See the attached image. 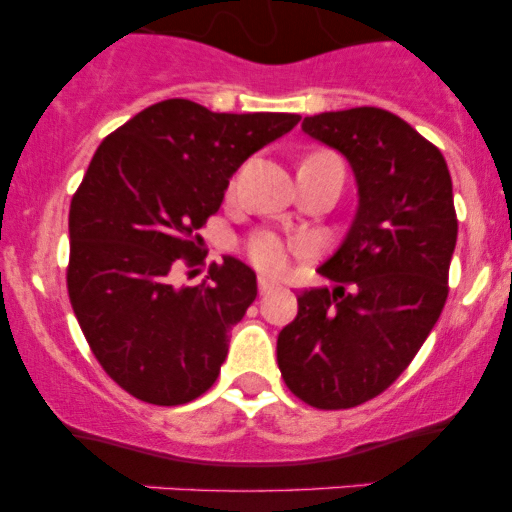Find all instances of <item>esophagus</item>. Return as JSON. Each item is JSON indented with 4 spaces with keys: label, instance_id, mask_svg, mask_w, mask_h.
Listing matches in <instances>:
<instances>
[{
    "label": "esophagus",
    "instance_id": "34e87169",
    "mask_svg": "<svg viewBox=\"0 0 512 512\" xmlns=\"http://www.w3.org/2000/svg\"><path fill=\"white\" fill-rule=\"evenodd\" d=\"M257 285H260V293H262V295L278 288V283H275V280H270V278H265V275H260V280H257Z\"/></svg>",
    "mask_w": 512,
    "mask_h": 512
}]
</instances>
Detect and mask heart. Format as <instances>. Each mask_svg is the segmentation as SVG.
Wrapping results in <instances>:
<instances>
[{
    "instance_id": "heart-1",
    "label": "heart",
    "mask_w": 512,
    "mask_h": 512,
    "mask_svg": "<svg viewBox=\"0 0 512 512\" xmlns=\"http://www.w3.org/2000/svg\"><path fill=\"white\" fill-rule=\"evenodd\" d=\"M305 250V242H288L275 232H257L250 242H247V255L255 262L260 270L265 272H283L288 267L290 255L293 252Z\"/></svg>"
}]
</instances>
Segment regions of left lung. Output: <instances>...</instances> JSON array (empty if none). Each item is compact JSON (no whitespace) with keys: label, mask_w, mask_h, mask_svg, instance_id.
<instances>
[{"label":"left lung","mask_w":512,"mask_h":512,"mask_svg":"<svg viewBox=\"0 0 512 512\" xmlns=\"http://www.w3.org/2000/svg\"><path fill=\"white\" fill-rule=\"evenodd\" d=\"M303 131L348 161L358 207L318 267L333 288L298 295L278 366L305 404L348 409L394 384L439 321L457 245L452 179L439 148L381 108L310 116Z\"/></svg>","instance_id":"obj_1"}]
</instances>
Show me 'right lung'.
Wrapping results in <instances>:
<instances>
[{
    "label": "right lung",
    "mask_w": 512,
    "mask_h": 512,
    "mask_svg": "<svg viewBox=\"0 0 512 512\" xmlns=\"http://www.w3.org/2000/svg\"><path fill=\"white\" fill-rule=\"evenodd\" d=\"M298 121L171 98L95 151L70 202L68 293L105 374L136 399L176 407L217 381L229 328L257 298L255 270L224 257L197 288H176L171 272L197 262V229L222 207L234 171Z\"/></svg>",
    "instance_id": "1"
}]
</instances>
